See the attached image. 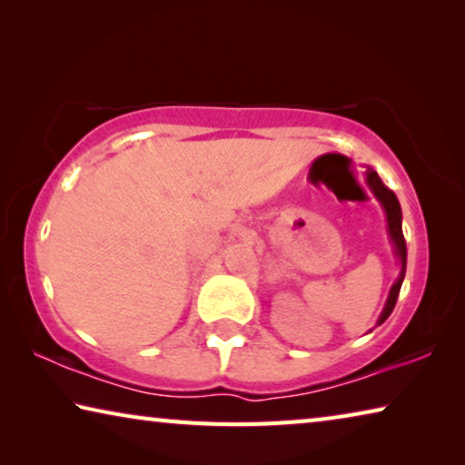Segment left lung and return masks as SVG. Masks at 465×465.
Segmentation results:
<instances>
[{
  "label": "left lung",
  "mask_w": 465,
  "mask_h": 465,
  "mask_svg": "<svg viewBox=\"0 0 465 465\" xmlns=\"http://www.w3.org/2000/svg\"><path fill=\"white\" fill-rule=\"evenodd\" d=\"M365 183L369 188H371L373 196L381 204V209L385 213V222H388V235H390V243L393 248V256L398 258V264H400L398 279L393 281L390 295H388V302H385L380 318H377V326H380L390 318V313L393 312V305H396V302H398L400 287H402V281L406 274V242H404V233H402V209H400L398 196L381 183V178L377 176V172L369 166L365 170Z\"/></svg>",
  "instance_id": "left-lung-1"
}]
</instances>
